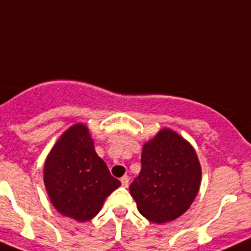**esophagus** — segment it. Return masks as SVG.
Here are the masks:
<instances>
[{"mask_svg":"<svg viewBox=\"0 0 251 251\" xmlns=\"http://www.w3.org/2000/svg\"><path fill=\"white\" fill-rule=\"evenodd\" d=\"M128 177L127 176H124L123 178H121V184H123V187H128Z\"/></svg>","mask_w":251,"mask_h":251,"instance_id":"34e87169","label":"esophagus"}]
</instances>
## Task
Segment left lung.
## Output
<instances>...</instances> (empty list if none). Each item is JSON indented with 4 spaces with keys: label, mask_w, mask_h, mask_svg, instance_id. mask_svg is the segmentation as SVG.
Here are the masks:
<instances>
[{
    "label": "left lung",
    "mask_w": 251,
    "mask_h": 251,
    "mask_svg": "<svg viewBox=\"0 0 251 251\" xmlns=\"http://www.w3.org/2000/svg\"><path fill=\"white\" fill-rule=\"evenodd\" d=\"M201 177L195 148L178 132L164 127L144 144L140 174L128 189L145 219L165 224L191 207Z\"/></svg>",
    "instance_id": "obj_1"
}]
</instances>
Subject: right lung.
Returning a JSON list of instances; mask_svg holds the SVG:
<instances>
[{
    "mask_svg": "<svg viewBox=\"0 0 251 251\" xmlns=\"http://www.w3.org/2000/svg\"><path fill=\"white\" fill-rule=\"evenodd\" d=\"M44 184L55 210L79 222L92 220L121 186L97 155L91 132L82 123L65 130L48 154Z\"/></svg>",
    "mask_w": 251,
    "mask_h": 251,
    "instance_id": "right-lung-1",
    "label": "right lung"
}]
</instances>
